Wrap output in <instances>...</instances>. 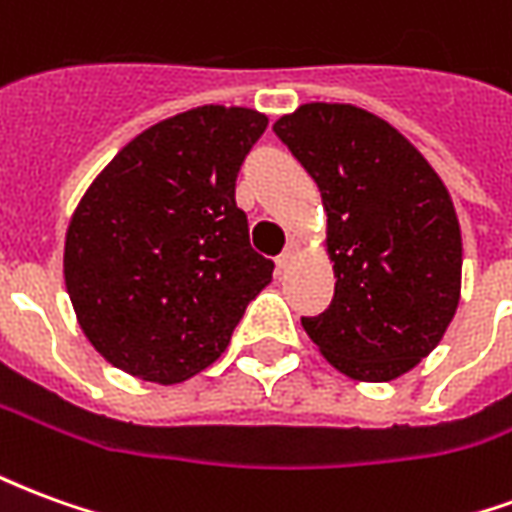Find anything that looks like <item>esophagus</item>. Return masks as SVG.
Wrapping results in <instances>:
<instances>
[{
  "label": "esophagus",
  "instance_id": "34e87169",
  "mask_svg": "<svg viewBox=\"0 0 512 512\" xmlns=\"http://www.w3.org/2000/svg\"><path fill=\"white\" fill-rule=\"evenodd\" d=\"M296 255H299V241H290L288 249H285V252H282V255L277 257V268H279V271H285V268H288L290 263L296 260Z\"/></svg>",
  "mask_w": 512,
  "mask_h": 512
}]
</instances>
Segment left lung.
<instances>
[{
  "instance_id": "left-lung-1",
  "label": "left lung",
  "mask_w": 512,
  "mask_h": 512,
  "mask_svg": "<svg viewBox=\"0 0 512 512\" xmlns=\"http://www.w3.org/2000/svg\"><path fill=\"white\" fill-rule=\"evenodd\" d=\"M321 191L334 299L301 318L354 381H395L441 343L461 301L458 213L428 158L367 109L301 104L274 123Z\"/></svg>"
}]
</instances>
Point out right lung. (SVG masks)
<instances>
[{
	"label": "right lung",
	"instance_id": "1",
	"mask_svg": "<svg viewBox=\"0 0 512 512\" xmlns=\"http://www.w3.org/2000/svg\"><path fill=\"white\" fill-rule=\"evenodd\" d=\"M268 117L197 106L136 134L84 191L62 274L76 321L109 365L180 384L227 351L274 263L249 246L235 178Z\"/></svg>",
	"mask_w": 512,
	"mask_h": 512
}]
</instances>
